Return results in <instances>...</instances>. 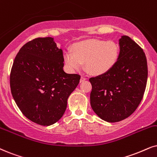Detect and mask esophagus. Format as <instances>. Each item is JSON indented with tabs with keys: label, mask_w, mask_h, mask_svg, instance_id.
I'll return each instance as SVG.
<instances>
[{
	"label": "esophagus",
	"mask_w": 157,
	"mask_h": 157,
	"mask_svg": "<svg viewBox=\"0 0 157 157\" xmlns=\"http://www.w3.org/2000/svg\"><path fill=\"white\" fill-rule=\"evenodd\" d=\"M85 80H86V78H85V77H81V78H80V82H84Z\"/></svg>",
	"instance_id": "34e87169"
}]
</instances>
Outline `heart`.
Masks as SVG:
<instances>
[{
    "instance_id": "b5f03b06",
    "label": "heart",
    "mask_w": 157,
    "mask_h": 157,
    "mask_svg": "<svg viewBox=\"0 0 157 157\" xmlns=\"http://www.w3.org/2000/svg\"><path fill=\"white\" fill-rule=\"evenodd\" d=\"M119 52L118 45L113 41L89 40L75 43L72 51H65L64 59L70 71L81 69L84 63L88 72L101 75L114 66L118 60Z\"/></svg>"
}]
</instances>
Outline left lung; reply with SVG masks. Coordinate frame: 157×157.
<instances>
[{
    "instance_id": "8db88e82",
    "label": "left lung",
    "mask_w": 157,
    "mask_h": 157,
    "mask_svg": "<svg viewBox=\"0 0 157 157\" xmlns=\"http://www.w3.org/2000/svg\"><path fill=\"white\" fill-rule=\"evenodd\" d=\"M118 60L104 75L89 79L92 85L90 105L102 120L117 122L130 117L141 101L148 78L144 50L124 35L120 39Z\"/></svg>"
}]
</instances>
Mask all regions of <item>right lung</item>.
I'll return each mask as SVG.
<instances>
[{
	"instance_id": "right-lung-1",
	"label": "right lung",
	"mask_w": 157,
	"mask_h": 157,
	"mask_svg": "<svg viewBox=\"0 0 157 157\" xmlns=\"http://www.w3.org/2000/svg\"><path fill=\"white\" fill-rule=\"evenodd\" d=\"M64 56L52 37H37L21 48L10 74L16 104L32 122L43 126L60 120L80 75L67 74Z\"/></svg>"
}]
</instances>
